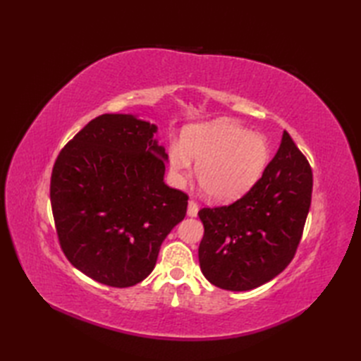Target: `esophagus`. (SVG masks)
<instances>
[{"label":"esophagus","mask_w":361,"mask_h":361,"mask_svg":"<svg viewBox=\"0 0 361 361\" xmlns=\"http://www.w3.org/2000/svg\"><path fill=\"white\" fill-rule=\"evenodd\" d=\"M198 214V203L195 200H189L188 204V216L189 217H195Z\"/></svg>","instance_id":"34e87169"}]
</instances>
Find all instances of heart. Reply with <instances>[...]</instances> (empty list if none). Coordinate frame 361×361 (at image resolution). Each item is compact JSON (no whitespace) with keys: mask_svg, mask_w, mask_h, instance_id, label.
Returning a JSON list of instances; mask_svg holds the SVG:
<instances>
[{"mask_svg":"<svg viewBox=\"0 0 361 361\" xmlns=\"http://www.w3.org/2000/svg\"><path fill=\"white\" fill-rule=\"evenodd\" d=\"M183 147L171 149V166L180 176L197 161V181L203 194L214 202H231L242 197L262 176L270 145L267 137L251 133L228 119L186 130Z\"/></svg>","mask_w":361,"mask_h":361,"instance_id":"heart-1","label":"heart"}]
</instances>
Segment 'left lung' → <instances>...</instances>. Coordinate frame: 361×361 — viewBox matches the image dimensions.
<instances>
[{
  "label": "left lung",
  "mask_w": 361,
  "mask_h": 361,
  "mask_svg": "<svg viewBox=\"0 0 361 361\" xmlns=\"http://www.w3.org/2000/svg\"><path fill=\"white\" fill-rule=\"evenodd\" d=\"M312 167L283 132L279 150L247 194L226 206L203 208L198 260L212 286L252 290L293 260L312 202Z\"/></svg>",
  "instance_id": "8db88e82"
}]
</instances>
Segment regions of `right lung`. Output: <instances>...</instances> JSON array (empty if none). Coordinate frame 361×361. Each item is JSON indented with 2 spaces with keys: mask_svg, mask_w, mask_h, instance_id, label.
I'll use <instances>...</instances> for the list:
<instances>
[{
  "mask_svg": "<svg viewBox=\"0 0 361 361\" xmlns=\"http://www.w3.org/2000/svg\"><path fill=\"white\" fill-rule=\"evenodd\" d=\"M157 126L132 114L90 121L60 150L51 206L60 248L88 278L132 287L155 268L161 243L185 219L188 194L164 183Z\"/></svg>",
  "mask_w": 361,
  "mask_h": 361,
  "instance_id": "right-lung-1",
  "label": "right lung"
}]
</instances>
